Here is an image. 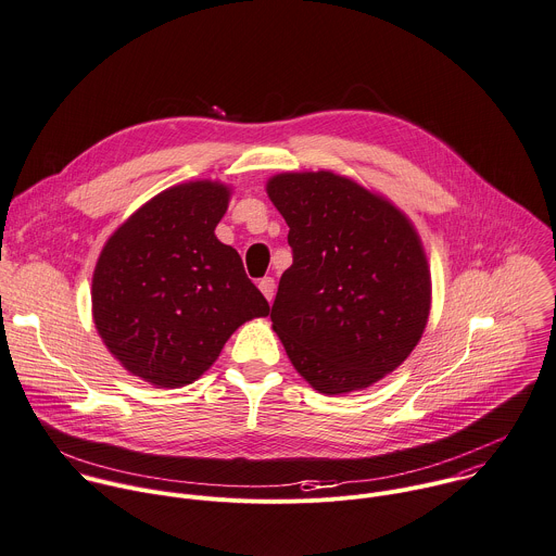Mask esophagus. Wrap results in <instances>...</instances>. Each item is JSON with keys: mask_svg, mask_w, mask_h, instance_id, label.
Wrapping results in <instances>:
<instances>
[{"mask_svg": "<svg viewBox=\"0 0 556 556\" xmlns=\"http://www.w3.org/2000/svg\"><path fill=\"white\" fill-rule=\"evenodd\" d=\"M260 290H262V294L268 299V301H273V296H275V279L273 277H264V279H260Z\"/></svg>", "mask_w": 556, "mask_h": 556, "instance_id": "34e87169", "label": "esophagus"}]
</instances>
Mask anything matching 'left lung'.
I'll return each instance as SVG.
<instances>
[{
  "label": "left lung",
  "instance_id": "left-lung-1",
  "mask_svg": "<svg viewBox=\"0 0 556 556\" xmlns=\"http://www.w3.org/2000/svg\"><path fill=\"white\" fill-rule=\"evenodd\" d=\"M292 266L270 309L296 371L320 393L371 387L417 346L430 314L421 240L389 201L333 172L268 180Z\"/></svg>",
  "mask_w": 556,
  "mask_h": 556
}]
</instances>
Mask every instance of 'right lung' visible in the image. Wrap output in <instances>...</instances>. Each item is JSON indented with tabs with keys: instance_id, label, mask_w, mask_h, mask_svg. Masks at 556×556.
<instances>
[{
	"instance_id": "1",
	"label": "right lung",
	"mask_w": 556,
	"mask_h": 556,
	"mask_svg": "<svg viewBox=\"0 0 556 556\" xmlns=\"http://www.w3.org/2000/svg\"><path fill=\"white\" fill-rule=\"evenodd\" d=\"M229 188L197 180L137 210L106 242L93 273V320L109 351L154 387L192 384L247 320L268 316L236 249L214 229Z\"/></svg>"
}]
</instances>
